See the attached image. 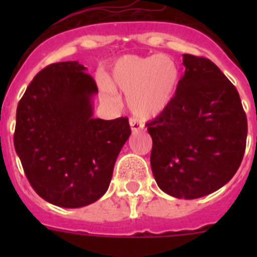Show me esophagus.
<instances>
[{
  "instance_id": "obj_1",
  "label": "esophagus",
  "mask_w": 257,
  "mask_h": 257,
  "mask_svg": "<svg viewBox=\"0 0 257 257\" xmlns=\"http://www.w3.org/2000/svg\"><path fill=\"white\" fill-rule=\"evenodd\" d=\"M130 126L133 133H138V131L144 128V124H143L139 119H136V118H130Z\"/></svg>"
}]
</instances>
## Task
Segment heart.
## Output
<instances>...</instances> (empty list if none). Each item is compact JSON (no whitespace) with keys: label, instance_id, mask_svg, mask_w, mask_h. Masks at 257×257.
I'll return each instance as SVG.
<instances>
[{"label":"heart","instance_id":"obj_1","mask_svg":"<svg viewBox=\"0 0 257 257\" xmlns=\"http://www.w3.org/2000/svg\"><path fill=\"white\" fill-rule=\"evenodd\" d=\"M180 72L174 59L167 55L124 56L112 69V83L100 79L103 96L109 104L119 105L118 88L135 114L149 118L167 108L178 88Z\"/></svg>","mask_w":257,"mask_h":257}]
</instances>
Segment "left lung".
Returning <instances> with one entry per match:
<instances>
[{
	"label": "left lung",
	"instance_id": "8db88e82",
	"mask_svg": "<svg viewBox=\"0 0 257 257\" xmlns=\"http://www.w3.org/2000/svg\"><path fill=\"white\" fill-rule=\"evenodd\" d=\"M183 65L171 103L147 126L158 187L194 199L234 176L246 149L247 117L237 88L210 59L184 54Z\"/></svg>",
	"mask_w": 257,
	"mask_h": 257
}]
</instances>
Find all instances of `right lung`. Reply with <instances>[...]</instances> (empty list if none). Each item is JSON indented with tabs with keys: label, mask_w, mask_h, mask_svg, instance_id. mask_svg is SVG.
I'll use <instances>...</instances> for the list:
<instances>
[{
	"label": "right lung",
	"mask_w": 257,
	"mask_h": 257,
	"mask_svg": "<svg viewBox=\"0 0 257 257\" xmlns=\"http://www.w3.org/2000/svg\"><path fill=\"white\" fill-rule=\"evenodd\" d=\"M96 92L83 65L61 61L38 72L18 104L15 151L35 192L59 207L104 196L131 134L128 118L92 117Z\"/></svg>",
	"instance_id": "right-lung-1"
}]
</instances>
